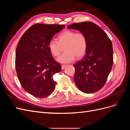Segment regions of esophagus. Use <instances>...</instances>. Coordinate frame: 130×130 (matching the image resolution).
<instances>
[{"label": "esophagus", "mask_w": 130, "mask_h": 130, "mask_svg": "<svg viewBox=\"0 0 130 130\" xmlns=\"http://www.w3.org/2000/svg\"><path fill=\"white\" fill-rule=\"evenodd\" d=\"M66 67V65H65V64H62V66H61L62 69H64Z\"/></svg>", "instance_id": "obj_1"}]
</instances>
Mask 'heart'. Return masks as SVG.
<instances>
[{"label": "heart", "mask_w": 130, "mask_h": 130, "mask_svg": "<svg viewBox=\"0 0 130 130\" xmlns=\"http://www.w3.org/2000/svg\"><path fill=\"white\" fill-rule=\"evenodd\" d=\"M58 42L51 40L48 43L50 52L54 56L60 54L61 46H64V53L59 56L56 60L60 63H68L75 58L83 57L87 49L88 41L86 35L82 32L67 30L61 33L57 37Z\"/></svg>", "instance_id": "1"}]
</instances>
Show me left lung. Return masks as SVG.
I'll use <instances>...</instances> for the list:
<instances>
[{"instance_id":"8db88e82","label":"left lung","mask_w":130,"mask_h":130,"mask_svg":"<svg viewBox=\"0 0 130 130\" xmlns=\"http://www.w3.org/2000/svg\"><path fill=\"white\" fill-rule=\"evenodd\" d=\"M84 33L88 46L85 57L74 64V79L77 88L85 93L100 90L107 81L113 63L111 41L105 31L95 23L85 22L68 25Z\"/></svg>"}]
</instances>
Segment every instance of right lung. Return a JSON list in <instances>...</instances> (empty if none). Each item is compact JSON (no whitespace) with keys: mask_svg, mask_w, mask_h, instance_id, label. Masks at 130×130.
<instances>
[{"mask_svg":"<svg viewBox=\"0 0 130 130\" xmlns=\"http://www.w3.org/2000/svg\"><path fill=\"white\" fill-rule=\"evenodd\" d=\"M63 25L36 24L21 37L15 51V67L22 87L35 97L45 98L55 88L54 74L61 66L54 60L48 43Z\"/></svg>","mask_w":130,"mask_h":130,"instance_id":"add662e5","label":"right lung"}]
</instances>
